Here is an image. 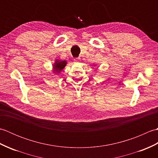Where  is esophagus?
Segmentation results:
<instances>
[{
	"label": "esophagus",
	"mask_w": 158,
	"mask_h": 158,
	"mask_svg": "<svg viewBox=\"0 0 158 158\" xmlns=\"http://www.w3.org/2000/svg\"><path fill=\"white\" fill-rule=\"evenodd\" d=\"M74 61H75V62H79L81 60H80V58H76L74 59Z\"/></svg>",
	"instance_id": "obj_1"
}]
</instances>
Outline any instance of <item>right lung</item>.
I'll return each instance as SVG.
<instances>
[{"label":"right lung","instance_id":"right-lung-1","mask_svg":"<svg viewBox=\"0 0 158 158\" xmlns=\"http://www.w3.org/2000/svg\"><path fill=\"white\" fill-rule=\"evenodd\" d=\"M66 65V62L65 60H64V61H60V60H57L55 64L53 65V72L56 73H60L64 68Z\"/></svg>","mask_w":158,"mask_h":158}]
</instances>
